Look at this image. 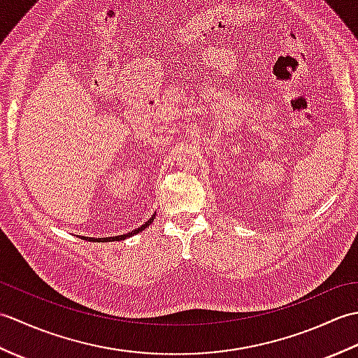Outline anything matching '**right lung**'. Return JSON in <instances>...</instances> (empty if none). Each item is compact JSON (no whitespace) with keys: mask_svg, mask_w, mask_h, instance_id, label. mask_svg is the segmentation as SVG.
I'll return each mask as SVG.
<instances>
[{"mask_svg":"<svg viewBox=\"0 0 358 358\" xmlns=\"http://www.w3.org/2000/svg\"><path fill=\"white\" fill-rule=\"evenodd\" d=\"M155 215L157 214H154L152 215L146 223H144L143 226H140V227H136V229H134L132 232H129V234H123V235H117V237H106V238H94V237H83L85 240H90V241H94V243H109V241H120V240H126V238H129V237H132L134 234H138V232H141V231H144L146 229V227H149V224L154 222V218H155Z\"/></svg>","mask_w":358,"mask_h":358,"instance_id":"add662e5","label":"right lung"}]
</instances>
